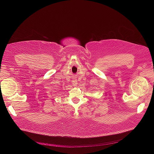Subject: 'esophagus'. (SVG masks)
Listing matches in <instances>:
<instances>
[{"label": "esophagus", "mask_w": 154, "mask_h": 154, "mask_svg": "<svg viewBox=\"0 0 154 154\" xmlns=\"http://www.w3.org/2000/svg\"><path fill=\"white\" fill-rule=\"evenodd\" d=\"M72 85H73L74 86H77V85L78 84L77 81V80H76V79H73V80H72Z\"/></svg>", "instance_id": "obj_1"}]
</instances>
